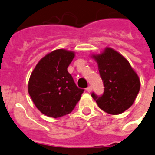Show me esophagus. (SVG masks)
<instances>
[{"instance_id":"1","label":"esophagus","mask_w":155,"mask_h":155,"mask_svg":"<svg viewBox=\"0 0 155 155\" xmlns=\"http://www.w3.org/2000/svg\"><path fill=\"white\" fill-rule=\"evenodd\" d=\"M86 91H88V92H91V91H92V87H91V86H89L87 88H86Z\"/></svg>"}]
</instances>
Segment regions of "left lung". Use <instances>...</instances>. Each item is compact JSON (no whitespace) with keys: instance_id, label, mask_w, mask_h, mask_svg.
Returning a JSON list of instances; mask_svg holds the SVG:
<instances>
[{"instance_id":"1","label":"left lung","mask_w":155,"mask_h":155,"mask_svg":"<svg viewBox=\"0 0 155 155\" xmlns=\"http://www.w3.org/2000/svg\"><path fill=\"white\" fill-rule=\"evenodd\" d=\"M92 56L98 63L104 86L103 95L92 93V98L107 113L118 115L126 111L140 91L141 82L136 72L126 59L111 48Z\"/></svg>"}]
</instances>
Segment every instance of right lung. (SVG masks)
<instances>
[{"mask_svg":"<svg viewBox=\"0 0 155 155\" xmlns=\"http://www.w3.org/2000/svg\"><path fill=\"white\" fill-rule=\"evenodd\" d=\"M74 56V51L55 50L44 56L31 74L29 94L45 116L58 118L69 114L81 99L84 90L67 70Z\"/></svg>","mask_w":155,"mask_h":155,"instance_id":"add662e5","label":"right lung"}]
</instances>
